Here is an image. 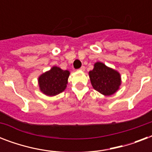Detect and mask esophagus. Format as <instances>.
<instances>
[{"label":"esophagus","mask_w":152,"mask_h":152,"mask_svg":"<svg viewBox=\"0 0 152 152\" xmlns=\"http://www.w3.org/2000/svg\"><path fill=\"white\" fill-rule=\"evenodd\" d=\"M79 70H80V71H84V70H85V67L84 66H82L80 68V69H79Z\"/></svg>","instance_id":"1"}]
</instances>
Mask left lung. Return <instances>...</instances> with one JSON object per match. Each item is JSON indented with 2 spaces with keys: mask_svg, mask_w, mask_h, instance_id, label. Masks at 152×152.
I'll use <instances>...</instances> for the list:
<instances>
[{
  "mask_svg": "<svg viewBox=\"0 0 152 152\" xmlns=\"http://www.w3.org/2000/svg\"><path fill=\"white\" fill-rule=\"evenodd\" d=\"M89 76L93 88L106 96L113 95L121 83L120 73L102 62L94 64L93 70L89 72Z\"/></svg>",
  "mask_w": 152,
  "mask_h": 152,
  "instance_id": "1",
  "label": "left lung"
}]
</instances>
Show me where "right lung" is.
Returning <instances> with one entry per match:
<instances>
[{
    "mask_svg": "<svg viewBox=\"0 0 152 152\" xmlns=\"http://www.w3.org/2000/svg\"><path fill=\"white\" fill-rule=\"evenodd\" d=\"M69 74L68 70H62L59 67L53 66L39 77L40 91L48 96H54L61 93L66 88Z\"/></svg>",
    "mask_w": 152,
    "mask_h": 152,
    "instance_id": "right-lung-1",
    "label": "right lung"
}]
</instances>
